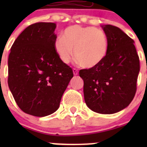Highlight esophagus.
I'll use <instances>...</instances> for the list:
<instances>
[{
  "label": "esophagus",
  "mask_w": 147,
  "mask_h": 147,
  "mask_svg": "<svg viewBox=\"0 0 147 147\" xmlns=\"http://www.w3.org/2000/svg\"><path fill=\"white\" fill-rule=\"evenodd\" d=\"M73 72H74V74L75 76L78 75V74H79V71H78L77 69H76V68H74V69H73Z\"/></svg>",
  "instance_id": "34e87169"
}]
</instances>
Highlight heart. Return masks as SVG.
Wrapping results in <instances>:
<instances>
[{
    "label": "heart",
    "mask_w": 147,
    "mask_h": 147,
    "mask_svg": "<svg viewBox=\"0 0 147 147\" xmlns=\"http://www.w3.org/2000/svg\"><path fill=\"white\" fill-rule=\"evenodd\" d=\"M54 49L64 63H68L74 54L82 67L90 68L98 65L108 52L107 34L94 26L74 25L67 27L54 42Z\"/></svg>",
    "instance_id": "b5f03b06"
}]
</instances>
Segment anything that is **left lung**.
<instances>
[{
    "mask_svg": "<svg viewBox=\"0 0 147 147\" xmlns=\"http://www.w3.org/2000/svg\"><path fill=\"white\" fill-rule=\"evenodd\" d=\"M109 41L106 57L98 65L80 71L88 107L98 113L113 114L130 104L137 90L140 61L134 40L112 25L102 26Z\"/></svg>",
    "mask_w": 147,
    "mask_h": 147,
    "instance_id": "left-lung-1",
    "label": "left lung"
}]
</instances>
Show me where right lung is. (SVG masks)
Segmentation results:
<instances>
[{"mask_svg":"<svg viewBox=\"0 0 147 147\" xmlns=\"http://www.w3.org/2000/svg\"><path fill=\"white\" fill-rule=\"evenodd\" d=\"M56 23L30 25L11 45L8 59V85L18 106L37 117L52 114L74 76L70 66L54 49Z\"/></svg>","mask_w":147,"mask_h":147,"instance_id":"1","label":"right lung"}]
</instances>
